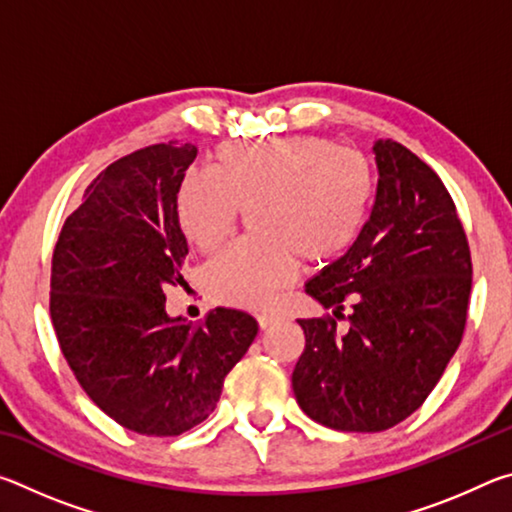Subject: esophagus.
<instances>
[{"label": "esophagus", "mask_w": 512, "mask_h": 512, "mask_svg": "<svg viewBox=\"0 0 512 512\" xmlns=\"http://www.w3.org/2000/svg\"><path fill=\"white\" fill-rule=\"evenodd\" d=\"M257 323H259V327L262 329H268V327H273L275 323H280V316H275V314H262L257 318Z\"/></svg>", "instance_id": "obj_1"}]
</instances>
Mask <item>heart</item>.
Instances as JSON below:
<instances>
[{
  "label": "heart",
  "mask_w": 512,
  "mask_h": 512,
  "mask_svg": "<svg viewBox=\"0 0 512 512\" xmlns=\"http://www.w3.org/2000/svg\"><path fill=\"white\" fill-rule=\"evenodd\" d=\"M212 173L189 171L176 189V214L189 244L214 253L230 239L239 212L250 241L205 268V289L230 307L262 309L296 275V259L325 266L357 239L372 196L361 153L316 135L221 144Z\"/></svg>",
  "instance_id": "obj_1"
}]
</instances>
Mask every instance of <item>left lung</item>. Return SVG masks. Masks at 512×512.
I'll use <instances>...</instances> for the list:
<instances>
[{"label":"left lung","instance_id":"left-lung-1","mask_svg":"<svg viewBox=\"0 0 512 512\" xmlns=\"http://www.w3.org/2000/svg\"><path fill=\"white\" fill-rule=\"evenodd\" d=\"M370 219L305 291L336 318H300L305 352L291 384L300 409L336 431L395 427L427 400L463 339L472 259L452 196L393 140L372 146Z\"/></svg>","mask_w":512,"mask_h":512}]
</instances>
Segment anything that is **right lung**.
Masks as SVG:
<instances>
[{
  "label": "right lung",
  "mask_w": 512,
  "mask_h": 512,
  "mask_svg": "<svg viewBox=\"0 0 512 512\" xmlns=\"http://www.w3.org/2000/svg\"><path fill=\"white\" fill-rule=\"evenodd\" d=\"M194 144L135 151L103 169L67 216L51 259V323L83 391L121 427L180 436L216 409L257 320L216 307L203 323L167 314L189 253L176 189Z\"/></svg>",
  "instance_id": "obj_1"
}]
</instances>
